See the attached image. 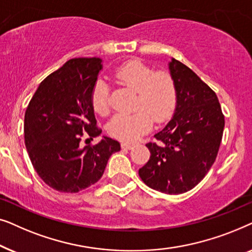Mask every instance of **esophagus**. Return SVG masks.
Listing matches in <instances>:
<instances>
[{"label": "esophagus", "instance_id": "34e87169", "mask_svg": "<svg viewBox=\"0 0 252 252\" xmlns=\"http://www.w3.org/2000/svg\"><path fill=\"white\" fill-rule=\"evenodd\" d=\"M133 147H134V143H129V142H123V143H122V148H123V149L129 150V149H132Z\"/></svg>", "mask_w": 252, "mask_h": 252}]
</instances>
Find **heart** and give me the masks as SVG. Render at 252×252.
<instances>
[{
	"label": "heart",
	"mask_w": 252,
	"mask_h": 252,
	"mask_svg": "<svg viewBox=\"0 0 252 252\" xmlns=\"http://www.w3.org/2000/svg\"><path fill=\"white\" fill-rule=\"evenodd\" d=\"M120 85L136 93L133 113H120L108 124V133L115 139L134 141L147 133L153 123L167 122L173 115L178 101L175 81L166 71H155L139 60L126 62L113 72ZM92 106L99 116L110 113L109 87L98 79L92 91Z\"/></svg>",
	"instance_id": "b5f03b06"
}]
</instances>
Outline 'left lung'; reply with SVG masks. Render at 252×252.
Masks as SVG:
<instances>
[{"mask_svg":"<svg viewBox=\"0 0 252 252\" xmlns=\"http://www.w3.org/2000/svg\"><path fill=\"white\" fill-rule=\"evenodd\" d=\"M171 75L178 101L173 118L157 133L139 175L148 187L164 194H182L203 180L215 163L221 143L225 117L216 93L174 58Z\"/></svg>","mask_w":252,"mask_h":252,"instance_id":"8db88e82","label":"left lung"}]
</instances>
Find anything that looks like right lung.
I'll return each instance as SVG.
<instances>
[{"label":"right lung","instance_id":"obj_1","mask_svg":"<svg viewBox=\"0 0 252 252\" xmlns=\"http://www.w3.org/2000/svg\"><path fill=\"white\" fill-rule=\"evenodd\" d=\"M102 60L73 58L41 82L25 112V146L39 177L55 190L78 192L102 178L118 141L104 136L82 146L102 129L92 106V91ZM85 141V142H86Z\"/></svg>","mask_w":252,"mask_h":252}]
</instances>
